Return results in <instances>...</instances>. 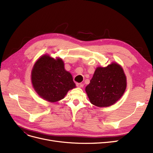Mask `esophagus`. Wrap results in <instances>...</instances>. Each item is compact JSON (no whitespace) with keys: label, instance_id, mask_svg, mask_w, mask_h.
Here are the masks:
<instances>
[{"label":"esophagus","instance_id":"34e87169","mask_svg":"<svg viewBox=\"0 0 153 153\" xmlns=\"http://www.w3.org/2000/svg\"><path fill=\"white\" fill-rule=\"evenodd\" d=\"M76 85L77 87H80V88H82L84 87V84L81 83H76Z\"/></svg>","mask_w":153,"mask_h":153}]
</instances>
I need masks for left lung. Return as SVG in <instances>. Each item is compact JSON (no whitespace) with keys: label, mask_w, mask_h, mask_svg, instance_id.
I'll return each instance as SVG.
<instances>
[{"label":"left lung","mask_w":153,"mask_h":153,"mask_svg":"<svg viewBox=\"0 0 153 153\" xmlns=\"http://www.w3.org/2000/svg\"><path fill=\"white\" fill-rule=\"evenodd\" d=\"M126 87V77L123 68L112 62L107 67L97 68L85 92L93 105L107 107L122 97Z\"/></svg>","instance_id":"obj_1"}]
</instances>
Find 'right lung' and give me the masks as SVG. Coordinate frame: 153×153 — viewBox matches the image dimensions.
<instances>
[{"mask_svg":"<svg viewBox=\"0 0 153 153\" xmlns=\"http://www.w3.org/2000/svg\"><path fill=\"white\" fill-rule=\"evenodd\" d=\"M31 76L36 93L50 102L64 99L69 90L76 87L72 75L64 69L63 61L61 58L54 59L47 54L35 62Z\"/></svg>","mask_w":153,"mask_h":153,"instance_id":"right-lung-1","label":"right lung"}]
</instances>
